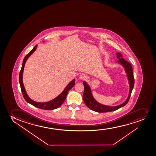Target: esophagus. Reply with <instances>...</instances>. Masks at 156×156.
<instances>
[{
	"instance_id": "1",
	"label": "esophagus",
	"mask_w": 156,
	"mask_h": 156,
	"mask_svg": "<svg viewBox=\"0 0 156 156\" xmlns=\"http://www.w3.org/2000/svg\"><path fill=\"white\" fill-rule=\"evenodd\" d=\"M87 76L85 75V74H81L80 76H79V78H80V79H81V80H84V79H86L87 78Z\"/></svg>"
}]
</instances>
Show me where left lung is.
Wrapping results in <instances>:
<instances>
[{"instance_id": "obj_1", "label": "left lung", "mask_w": 156, "mask_h": 156, "mask_svg": "<svg viewBox=\"0 0 156 156\" xmlns=\"http://www.w3.org/2000/svg\"><path fill=\"white\" fill-rule=\"evenodd\" d=\"M116 55H117V58L119 59V60L117 61V62L121 64V65H122V66L124 67V69H125L127 76L128 80L129 86H130L128 96L125 102L119 105H118V106L112 107V106L104 105L102 104H100L99 102H98L96 101L95 99H94L89 84L86 81H83V84L84 87V90L83 94L82 96L83 100L87 107L95 112L103 113L114 111L116 110L117 109H119V108L125 106L129 101V99H130L131 94L133 91L134 84L133 67H132L131 63L125 60L124 58H122V55L119 52H117Z\"/></svg>"}]
</instances>
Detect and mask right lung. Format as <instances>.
<instances>
[{
	"label": "right lung",
	"instance_id": "add662e5",
	"mask_svg": "<svg viewBox=\"0 0 156 156\" xmlns=\"http://www.w3.org/2000/svg\"><path fill=\"white\" fill-rule=\"evenodd\" d=\"M37 48V45H35L34 48L26 55L25 58L23 59V64H22V69L20 70V75H19V82L20 84V89L22 90V94L23 95L24 99L27 102L32 105L35 107L38 108L40 109H44V110H51L54 109H57L60 107L61 105L63 103L64 101L66 100V97L67 96V94L69 90L72 89L74 87L75 84V79L73 80L71 82H69L67 86L66 87L63 92L61 93L58 96L55 98L52 99L51 101L47 102H37L35 101H33L27 95L25 87L23 86V69L25 64L26 62L27 59H28L29 57L31 55L34 53Z\"/></svg>",
	"mask_w": 156,
	"mask_h": 156
}]
</instances>
